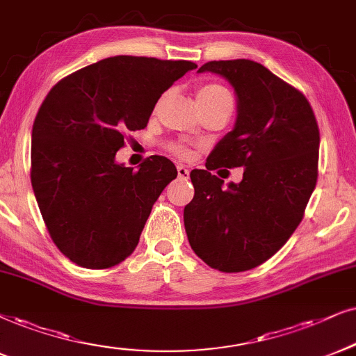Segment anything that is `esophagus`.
<instances>
[{
	"instance_id": "esophagus-1",
	"label": "esophagus",
	"mask_w": 356,
	"mask_h": 356,
	"mask_svg": "<svg viewBox=\"0 0 356 356\" xmlns=\"http://www.w3.org/2000/svg\"><path fill=\"white\" fill-rule=\"evenodd\" d=\"M177 175H179V177H181V179H187L188 175H191V170H188V169L186 168V165L179 164V165H177Z\"/></svg>"
}]
</instances>
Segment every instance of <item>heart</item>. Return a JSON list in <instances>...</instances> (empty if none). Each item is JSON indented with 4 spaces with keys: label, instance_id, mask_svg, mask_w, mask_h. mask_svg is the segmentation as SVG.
Listing matches in <instances>:
<instances>
[{
    "label": "heart",
    "instance_id": "heart-1",
    "mask_svg": "<svg viewBox=\"0 0 356 356\" xmlns=\"http://www.w3.org/2000/svg\"><path fill=\"white\" fill-rule=\"evenodd\" d=\"M197 100L199 103H213V102H232V95L227 88L218 83L202 85L197 92ZM172 151L179 156H186L187 149L181 145L172 146Z\"/></svg>",
    "mask_w": 356,
    "mask_h": 356
}]
</instances>
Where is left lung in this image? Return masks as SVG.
I'll use <instances>...</instances> for the list:
<instances>
[{"label": "left lung", "instance_id": "obj_1", "mask_svg": "<svg viewBox=\"0 0 356 356\" xmlns=\"http://www.w3.org/2000/svg\"><path fill=\"white\" fill-rule=\"evenodd\" d=\"M235 90L236 121L193 169L195 195L184 209L188 243L223 273L248 271L279 251L304 217L317 184L321 134L307 98L248 58L211 60L199 69ZM245 167L241 183L222 186L211 170Z\"/></svg>", "mask_w": 356, "mask_h": 356}]
</instances>
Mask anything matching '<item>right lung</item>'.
<instances>
[{
  "label": "right lung",
  "instance_id": "right-lung-1",
  "mask_svg": "<svg viewBox=\"0 0 356 356\" xmlns=\"http://www.w3.org/2000/svg\"><path fill=\"white\" fill-rule=\"evenodd\" d=\"M188 60L115 56L62 79L33 126L31 182L57 248L82 268L105 269L136 248L152 205L177 169L151 156L138 170L115 161L126 131L145 129Z\"/></svg>",
  "mask_w": 356,
  "mask_h": 356
}]
</instances>
